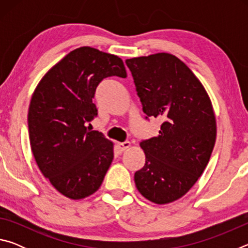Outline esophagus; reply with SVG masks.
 <instances>
[{
    "label": "esophagus",
    "instance_id": "1",
    "mask_svg": "<svg viewBox=\"0 0 248 248\" xmlns=\"http://www.w3.org/2000/svg\"><path fill=\"white\" fill-rule=\"evenodd\" d=\"M130 145H131V143H130L129 141L118 142V143L116 144V148H117V151H118V152H124V151H125L128 148H130Z\"/></svg>",
    "mask_w": 248,
    "mask_h": 248
}]
</instances>
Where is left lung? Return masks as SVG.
<instances>
[{"instance_id":"left-lung-1","label":"left lung","mask_w":248,"mask_h":248,"mask_svg":"<svg viewBox=\"0 0 248 248\" xmlns=\"http://www.w3.org/2000/svg\"><path fill=\"white\" fill-rule=\"evenodd\" d=\"M125 63L143 112L163 120L158 136L140 143L145 164L136 171L134 183L151 202L170 203L190 190L209 163L217 138L211 99L194 72L173 54L158 52Z\"/></svg>"}]
</instances>
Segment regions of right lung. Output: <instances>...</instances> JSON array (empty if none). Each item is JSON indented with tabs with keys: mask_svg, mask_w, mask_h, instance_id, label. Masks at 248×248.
<instances>
[{
	"mask_svg": "<svg viewBox=\"0 0 248 248\" xmlns=\"http://www.w3.org/2000/svg\"><path fill=\"white\" fill-rule=\"evenodd\" d=\"M127 78L118 56L92 47L73 50L54 64L33 91L28 109L31 152L46 178L66 198L99 189L114 158V143L86 127L103 78Z\"/></svg>",
	"mask_w": 248,
	"mask_h": 248,
	"instance_id": "add662e5",
	"label": "right lung"
}]
</instances>
